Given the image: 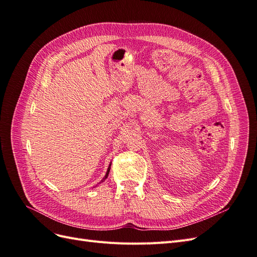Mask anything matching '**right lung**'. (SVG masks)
<instances>
[{
  "label": "right lung",
  "mask_w": 257,
  "mask_h": 257,
  "mask_svg": "<svg viewBox=\"0 0 257 257\" xmlns=\"http://www.w3.org/2000/svg\"><path fill=\"white\" fill-rule=\"evenodd\" d=\"M110 166H111V164H109V167H108V169H107V173H106V175H105V177L103 178V180H102V182L105 180V179L108 177V174H109V172H110Z\"/></svg>",
  "instance_id": "add662e5"
}]
</instances>
